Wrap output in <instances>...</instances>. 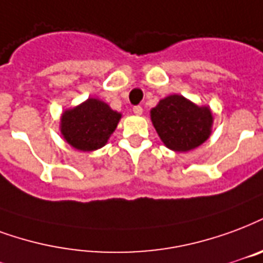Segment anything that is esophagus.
<instances>
[{
	"label": "esophagus",
	"instance_id": "34e87169",
	"mask_svg": "<svg viewBox=\"0 0 263 263\" xmlns=\"http://www.w3.org/2000/svg\"><path fill=\"white\" fill-rule=\"evenodd\" d=\"M132 111H134V114H137V116H141L142 112H143V108L141 106H135L132 108Z\"/></svg>",
	"mask_w": 263,
	"mask_h": 263
}]
</instances>
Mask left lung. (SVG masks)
Listing matches in <instances>:
<instances>
[{
	"label": "left lung",
	"mask_w": 263,
	"mask_h": 263,
	"mask_svg": "<svg viewBox=\"0 0 263 263\" xmlns=\"http://www.w3.org/2000/svg\"><path fill=\"white\" fill-rule=\"evenodd\" d=\"M151 118L161 142L174 152H188L201 146L212 134L211 108L196 106L180 95L161 99L151 110Z\"/></svg>",
	"instance_id": "obj_1"
}]
</instances>
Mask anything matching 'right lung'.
<instances>
[{"label": "right lung", "mask_w": 263, "mask_h": 263, "mask_svg": "<svg viewBox=\"0 0 263 263\" xmlns=\"http://www.w3.org/2000/svg\"><path fill=\"white\" fill-rule=\"evenodd\" d=\"M120 120L121 112L111 110L99 99L89 97L82 104L62 112L60 129L72 147L92 152L106 145Z\"/></svg>", "instance_id": "obj_1"}]
</instances>
